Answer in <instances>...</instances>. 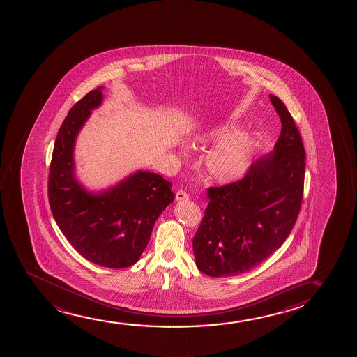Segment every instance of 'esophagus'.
<instances>
[{
	"mask_svg": "<svg viewBox=\"0 0 357 357\" xmlns=\"http://www.w3.org/2000/svg\"><path fill=\"white\" fill-rule=\"evenodd\" d=\"M176 201H186L189 200V195L186 194L184 190H178L176 194Z\"/></svg>",
	"mask_w": 357,
	"mask_h": 357,
	"instance_id": "1",
	"label": "esophagus"
}]
</instances>
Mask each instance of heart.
<instances>
[{
    "mask_svg": "<svg viewBox=\"0 0 357 357\" xmlns=\"http://www.w3.org/2000/svg\"><path fill=\"white\" fill-rule=\"evenodd\" d=\"M233 123L218 124L197 137V142L215 144L206 157V168L211 178L220 183L238 181L249 169L256 140L250 132H238Z\"/></svg>",
    "mask_w": 357,
    "mask_h": 357,
    "instance_id": "b5f03b06",
    "label": "heart"
}]
</instances>
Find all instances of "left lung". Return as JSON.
<instances>
[{
    "label": "left lung",
    "instance_id": "8db88e82",
    "mask_svg": "<svg viewBox=\"0 0 357 357\" xmlns=\"http://www.w3.org/2000/svg\"><path fill=\"white\" fill-rule=\"evenodd\" d=\"M282 121L273 151L239 181L207 190L208 206L192 239L196 266L211 277H233L259 266L288 238L300 212L305 149L291 114L269 95Z\"/></svg>",
    "mask_w": 357,
    "mask_h": 357
}]
</instances>
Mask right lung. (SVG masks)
<instances>
[{"mask_svg": "<svg viewBox=\"0 0 357 357\" xmlns=\"http://www.w3.org/2000/svg\"><path fill=\"white\" fill-rule=\"evenodd\" d=\"M103 86L70 108L59 128L50 166L49 201L54 220L70 245L93 264L124 268L137 264L157 218L174 200L172 183L137 171L105 190L89 191L75 176L74 149Z\"/></svg>", "mask_w": 357, "mask_h": 357, "instance_id": "obj_1", "label": "right lung"}]
</instances>
